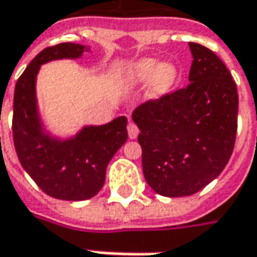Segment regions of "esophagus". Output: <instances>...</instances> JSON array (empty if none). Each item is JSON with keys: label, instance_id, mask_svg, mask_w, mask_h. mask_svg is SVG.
I'll return each mask as SVG.
<instances>
[{"label": "esophagus", "instance_id": "34e87169", "mask_svg": "<svg viewBox=\"0 0 257 257\" xmlns=\"http://www.w3.org/2000/svg\"><path fill=\"white\" fill-rule=\"evenodd\" d=\"M127 133H128V137L130 139H137L140 130H139V127L134 124V123H128V125H127Z\"/></svg>", "mask_w": 257, "mask_h": 257}]
</instances>
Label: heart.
Returning a JSON list of instances; mask_svg holds the SVG:
<instances>
[{
  "label": "heart",
  "mask_w": 257,
  "mask_h": 257,
  "mask_svg": "<svg viewBox=\"0 0 257 257\" xmlns=\"http://www.w3.org/2000/svg\"><path fill=\"white\" fill-rule=\"evenodd\" d=\"M178 76L173 63H160L156 59H141L128 69L127 80L130 84H144L153 80V94L163 96L171 89Z\"/></svg>",
  "instance_id": "heart-1"
}]
</instances>
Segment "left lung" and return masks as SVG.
Listing matches in <instances>:
<instances>
[{
	"label": "left lung",
	"instance_id": "1",
	"mask_svg": "<svg viewBox=\"0 0 257 257\" xmlns=\"http://www.w3.org/2000/svg\"><path fill=\"white\" fill-rule=\"evenodd\" d=\"M189 83L133 111L144 178L157 194L188 197L228 164L237 130L236 83L215 53L189 42Z\"/></svg>",
	"mask_w": 257,
	"mask_h": 257
}]
</instances>
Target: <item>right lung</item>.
Segmentation results:
<instances>
[{
  "instance_id": "right-lung-1",
  "label": "right lung",
  "mask_w": 257,
  "mask_h": 257,
  "mask_svg": "<svg viewBox=\"0 0 257 257\" xmlns=\"http://www.w3.org/2000/svg\"><path fill=\"white\" fill-rule=\"evenodd\" d=\"M83 45L45 48L29 63L15 84L12 137L24 170L49 197L84 201L94 197L106 180V168L127 140V117L107 124L86 125L75 137L59 140L45 132L36 106V75L41 65L56 59H77Z\"/></svg>"
}]
</instances>
